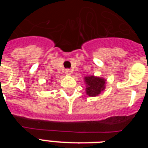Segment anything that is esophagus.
<instances>
[{
	"instance_id": "obj_1",
	"label": "esophagus",
	"mask_w": 148,
	"mask_h": 148,
	"mask_svg": "<svg viewBox=\"0 0 148 148\" xmlns=\"http://www.w3.org/2000/svg\"><path fill=\"white\" fill-rule=\"evenodd\" d=\"M65 73H66V74H68V75H70V74H71V73H72L71 70V69H66V70H65Z\"/></svg>"
}]
</instances>
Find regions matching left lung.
<instances>
[{
	"label": "left lung",
	"instance_id": "1",
	"mask_svg": "<svg viewBox=\"0 0 148 148\" xmlns=\"http://www.w3.org/2000/svg\"><path fill=\"white\" fill-rule=\"evenodd\" d=\"M84 79H85L86 84H87L86 92H87V95L90 97L97 96L104 89L105 80L103 78L89 76L85 77Z\"/></svg>",
	"mask_w": 148,
	"mask_h": 148
}]
</instances>
